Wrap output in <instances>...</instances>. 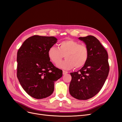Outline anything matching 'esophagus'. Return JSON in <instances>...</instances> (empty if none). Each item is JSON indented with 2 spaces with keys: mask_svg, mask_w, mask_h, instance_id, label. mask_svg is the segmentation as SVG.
<instances>
[{
  "mask_svg": "<svg viewBox=\"0 0 122 122\" xmlns=\"http://www.w3.org/2000/svg\"><path fill=\"white\" fill-rule=\"evenodd\" d=\"M67 73H68V72H67V71H65V70H63V71H62V74H63L64 75V74H67Z\"/></svg>",
  "mask_w": 122,
  "mask_h": 122,
  "instance_id": "1",
  "label": "esophagus"
}]
</instances>
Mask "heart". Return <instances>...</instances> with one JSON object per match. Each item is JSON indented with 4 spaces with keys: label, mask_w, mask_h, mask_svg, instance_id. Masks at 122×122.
I'll use <instances>...</instances> for the list:
<instances>
[{
    "label": "heart",
    "mask_w": 122,
    "mask_h": 122,
    "mask_svg": "<svg viewBox=\"0 0 122 122\" xmlns=\"http://www.w3.org/2000/svg\"><path fill=\"white\" fill-rule=\"evenodd\" d=\"M48 56L55 64H58L65 57L66 61L58 65L59 67L65 69L73 68L79 69L86 62L88 57V49L85 44L72 39L61 41L58 48L52 46L48 50Z\"/></svg>",
    "instance_id": "heart-1"
}]
</instances>
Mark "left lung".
Returning <instances> with one entry per match:
<instances>
[{"instance_id": "obj_1", "label": "left lung", "mask_w": 122, "mask_h": 122, "mask_svg": "<svg viewBox=\"0 0 122 122\" xmlns=\"http://www.w3.org/2000/svg\"><path fill=\"white\" fill-rule=\"evenodd\" d=\"M87 46L88 57L83 67L71 73L70 94L78 100H87L97 94L104 85L109 71L108 54L99 41L93 36L80 37Z\"/></svg>"}]
</instances>
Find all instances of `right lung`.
<instances>
[{
	"instance_id": "right-lung-1",
	"label": "right lung",
	"mask_w": 122,
	"mask_h": 122,
	"mask_svg": "<svg viewBox=\"0 0 122 122\" xmlns=\"http://www.w3.org/2000/svg\"><path fill=\"white\" fill-rule=\"evenodd\" d=\"M56 41L54 36H33L18 51L17 78L24 90L35 99L49 97L54 82L62 77V71L55 67L48 54Z\"/></svg>"
}]
</instances>
